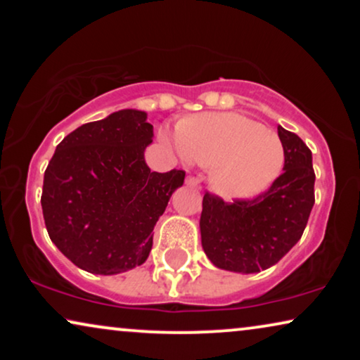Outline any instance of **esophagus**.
Here are the masks:
<instances>
[{
  "label": "esophagus",
  "mask_w": 360,
  "mask_h": 360,
  "mask_svg": "<svg viewBox=\"0 0 360 360\" xmlns=\"http://www.w3.org/2000/svg\"><path fill=\"white\" fill-rule=\"evenodd\" d=\"M185 184L190 185V186H198L201 184V180L198 179V176H195V175H186Z\"/></svg>",
  "instance_id": "obj_1"
}]
</instances>
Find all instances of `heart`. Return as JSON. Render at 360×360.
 I'll use <instances>...</instances> for the list:
<instances>
[{
    "label": "heart",
    "mask_w": 360,
    "mask_h": 360,
    "mask_svg": "<svg viewBox=\"0 0 360 360\" xmlns=\"http://www.w3.org/2000/svg\"><path fill=\"white\" fill-rule=\"evenodd\" d=\"M162 137L185 160L211 169V185L229 200L262 193L285 165L280 137L260 122L234 112H203L179 124V132Z\"/></svg>",
    "instance_id": "1"
}]
</instances>
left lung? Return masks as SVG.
<instances>
[{"label":"left lung","mask_w":360,"mask_h":360,"mask_svg":"<svg viewBox=\"0 0 360 360\" xmlns=\"http://www.w3.org/2000/svg\"><path fill=\"white\" fill-rule=\"evenodd\" d=\"M283 174L254 198L233 200L206 191L200 218L201 244L216 267L254 274L272 267L298 243L314 205L311 150L278 126Z\"/></svg>","instance_id":"1"}]
</instances>
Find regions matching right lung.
<instances>
[{
	"label": "right lung",
	"instance_id": "right-lung-1",
	"mask_svg": "<svg viewBox=\"0 0 360 360\" xmlns=\"http://www.w3.org/2000/svg\"><path fill=\"white\" fill-rule=\"evenodd\" d=\"M121 110L63 137L44 174L49 238L77 267L112 275L144 264L154 226L185 170L150 172L144 160L152 124Z\"/></svg>",
	"mask_w": 360,
	"mask_h": 360
}]
</instances>
